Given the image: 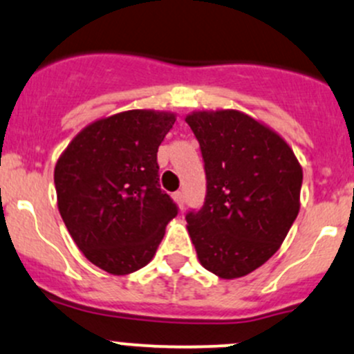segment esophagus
Here are the masks:
<instances>
[{
  "instance_id": "obj_1",
  "label": "esophagus",
  "mask_w": 354,
  "mask_h": 354,
  "mask_svg": "<svg viewBox=\"0 0 354 354\" xmlns=\"http://www.w3.org/2000/svg\"><path fill=\"white\" fill-rule=\"evenodd\" d=\"M174 197H176L178 206H180V207L185 206V194H184V191H177L176 194H174Z\"/></svg>"
}]
</instances>
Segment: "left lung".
I'll return each mask as SVG.
<instances>
[{"instance_id": "1", "label": "left lung", "mask_w": 354, "mask_h": 354, "mask_svg": "<svg viewBox=\"0 0 354 354\" xmlns=\"http://www.w3.org/2000/svg\"><path fill=\"white\" fill-rule=\"evenodd\" d=\"M206 172L201 209L185 214L203 267L221 279L265 263L299 214L302 169L290 147L261 123L233 109L185 118Z\"/></svg>"}]
</instances>
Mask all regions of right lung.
I'll return each mask as SVG.
<instances>
[{
    "label": "right lung",
    "mask_w": 354,
    "mask_h": 354,
    "mask_svg": "<svg viewBox=\"0 0 354 354\" xmlns=\"http://www.w3.org/2000/svg\"><path fill=\"white\" fill-rule=\"evenodd\" d=\"M174 123L170 113H118L86 127L57 162L60 216L87 260L113 275L145 267L177 216L157 162Z\"/></svg>",
    "instance_id": "right-lung-1"
}]
</instances>
